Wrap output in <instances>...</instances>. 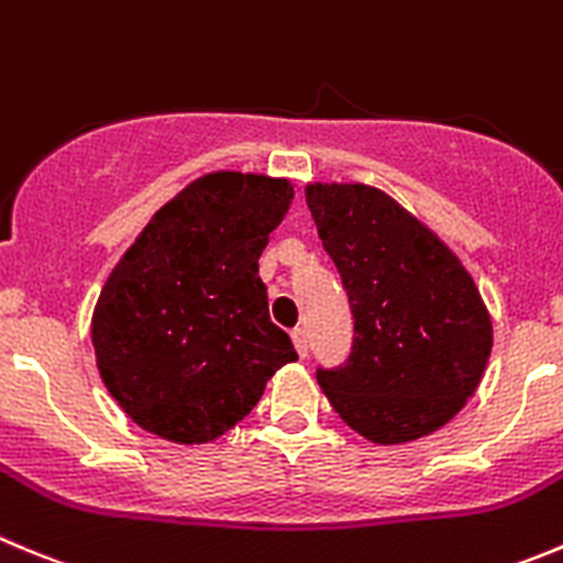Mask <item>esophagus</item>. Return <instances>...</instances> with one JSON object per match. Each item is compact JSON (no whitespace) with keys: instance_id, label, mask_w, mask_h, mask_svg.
<instances>
[{"instance_id":"34e87169","label":"esophagus","mask_w":563,"mask_h":563,"mask_svg":"<svg viewBox=\"0 0 563 563\" xmlns=\"http://www.w3.org/2000/svg\"><path fill=\"white\" fill-rule=\"evenodd\" d=\"M291 341H294V349H297L299 357H308V338H305V330H294Z\"/></svg>"}]
</instances>
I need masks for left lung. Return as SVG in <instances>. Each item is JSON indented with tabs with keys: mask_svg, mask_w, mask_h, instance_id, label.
Instances as JSON below:
<instances>
[{
	"mask_svg": "<svg viewBox=\"0 0 563 563\" xmlns=\"http://www.w3.org/2000/svg\"><path fill=\"white\" fill-rule=\"evenodd\" d=\"M319 239L354 316L352 354L319 368L346 427L379 445L427 438L476 393L493 319L449 244L365 184H308Z\"/></svg>",
	"mask_w": 563,
	"mask_h": 563,
	"instance_id": "1",
	"label": "left lung"
}]
</instances>
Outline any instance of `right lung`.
Masks as SVG:
<instances>
[{"label":"right lung","instance_id":"right-lung-1","mask_svg":"<svg viewBox=\"0 0 563 563\" xmlns=\"http://www.w3.org/2000/svg\"><path fill=\"white\" fill-rule=\"evenodd\" d=\"M291 198L286 178L209 173L162 206L118 261L90 335L103 385L136 427L211 443L297 360L258 277Z\"/></svg>","mask_w":563,"mask_h":563}]
</instances>
